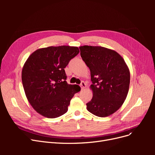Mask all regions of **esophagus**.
Returning a JSON list of instances; mask_svg holds the SVG:
<instances>
[{"instance_id": "1", "label": "esophagus", "mask_w": 155, "mask_h": 155, "mask_svg": "<svg viewBox=\"0 0 155 155\" xmlns=\"http://www.w3.org/2000/svg\"><path fill=\"white\" fill-rule=\"evenodd\" d=\"M80 87H81V88H82V90H83V89L86 88L87 84L85 82H82V83H81V84H80Z\"/></svg>"}]
</instances>
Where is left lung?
<instances>
[{
  "label": "left lung",
  "mask_w": 155,
  "mask_h": 155,
  "mask_svg": "<svg viewBox=\"0 0 155 155\" xmlns=\"http://www.w3.org/2000/svg\"><path fill=\"white\" fill-rule=\"evenodd\" d=\"M80 55L91 71L92 100L87 110L96 116L107 117L126 100L129 88V69L118 53L102 46H80Z\"/></svg>",
  "instance_id": "1"
}]
</instances>
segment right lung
Listing matches in <instances>:
<instances>
[{
    "instance_id": "right-lung-1",
    "label": "right lung",
    "mask_w": 155,
    "mask_h": 155,
    "mask_svg": "<svg viewBox=\"0 0 155 155\" xmlns=\"http://www.w3.org/2000/svg\"><path fill=\"white\" fill-rule=\"evenodd\" d=\"M79 52L76 46H49L28 57L22 70V82L29 104L39 114L56 118L67 112L80 87L68 84L64 68Z\"/></svg>"
}]
</instances>
